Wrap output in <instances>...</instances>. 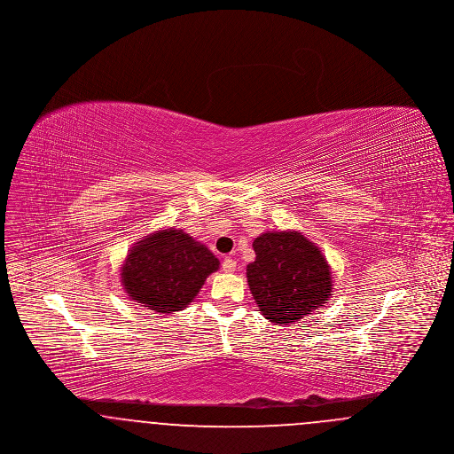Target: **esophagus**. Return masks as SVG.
<instances>
[{
	"label": "esophagus",
	"instance_id": "obj_1",
	"mask_svg": "<svg viewBox=\"0 0 454 454\" xmlns=\"http://www.w3.org/2000/svg\"><path fill=\"white\" fill-rule=\"evenodd\" d=\"M221 267H223L224 272L231 274V272H235V269H237V260L231 259V257H226V259L223 260Z\"/></svg>",
	"mask_w": 454,
	"mask_h": 454
}]
</instances>
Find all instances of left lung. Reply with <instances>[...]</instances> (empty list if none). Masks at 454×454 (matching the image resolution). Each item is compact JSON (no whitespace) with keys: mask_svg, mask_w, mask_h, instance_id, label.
Here are the masks:
<instances>
[{"mask_svg":"<svg viewBox=\"0 0 454 454\" xmlns=\"http://www.w3.org/2000/svg\"><path fill=\"white\" fill-rule=\"evenodd\" d=\"M255 262L247 267L248 286L262 315L293 325L328 301L330 267L301 233H265L254 241Z\"/></svg>","mask_w":454,"mask_h":454,"instance_id":"8db88e82","label":"left lung"}]
</instances>
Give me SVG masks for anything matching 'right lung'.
<instances>
[{"label": "right lung", "instance_id": "add662e5", "mask_svg": "<svg viewBox=\"0 0 454 454\" xmlns=\"http://www.w3.org/2000/svg\"><path fill=\"white\" fill-rule=\"evenodd\" d=\"M217 267L219 262L204 245L180 230H168L130 250L122 282L134 301L158 313H172L194 300Z\"/></svg>", "mask_w": 454, "mask_h": 454}]
</instances>
